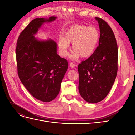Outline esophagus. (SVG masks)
I'll list each match as a JSON object with an SVG mask.
<instances>
[{"label":"esophagus","instance_id":"obj_1","mask_svg":"<svg viewBox=\"0 0 135 135\" xmlns=\"http://www.w3.org/2000/svg\"><path fill=\"white\" fill-rule=\"evenodd\" d=\"M69 65H70V66L71 69L74 68L76 66V65H75L74 64H73V62H70V64H69Z\"/></svg>","mask_w":135,"mask_h":135}]
</instances>
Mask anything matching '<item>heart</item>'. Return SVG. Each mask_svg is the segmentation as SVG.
Listing matches in <instances>:
<instances>
[{
	"instance_id": "1",
	"label": "heart",
	"mask_w": 135,
	"mask_h": 135,
	"mask_svg": "<svg viewBox=\"0 0 135 135\" xmlns=\"http://www.w3.org/2000/svg\"><path fill=\"white\" fill-rule=\"evenodd\" d=\"M64 38L60 37L58 45L61 54L66 56L69 44L72 43V50L74 51L72 57L77 59L80 56L86 58L95 52L99 43L100 34L96 28L82 25H74L64 32Z\"/></svg>"
}]
</instances>
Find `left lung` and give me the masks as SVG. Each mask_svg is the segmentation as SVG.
Listing matches in <instances>:
<instances>
[{
  "label": "left lung",
  "instance_id": "1",
  "mask_svg": "<svg viewBox=\"0 0 135 135\" xmlns=\"http://www.w3.org/2000/svg\"><path fill=\"white\" fill-rule=\"evenodd\" d=\"M99 25V46L93 54L78 67L79 92L89 103L104 100L115 80L118 71L117 40L110 26L104 20L95 17Z\"/></svg>",
  "mask_w": 135,
  "mask_h": 135
}]
</instances>
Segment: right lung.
Instances as JSON below:
<instances>
[{"mask_svg":"<svg viewBox=\"0 0 135 135\" xmlns=\"http://www.w3.org/2000/svg\"><path fill=\"white\" fill-rule=\"evenodd\" d=\"M56 18L52 16L32 20L20 34L16 48L20 80L32 96L46 103L58 95L68 62L57 54L54 40H38L34 35L44 23Z\"/></svg>","mask_w":135,"mask_h":135,"instance_id":"1","label":"right lung"}]
</instances>
